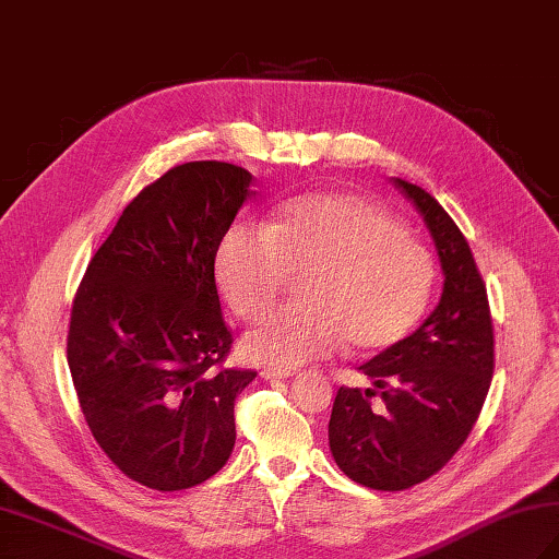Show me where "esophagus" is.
Listing matches in <instances>:
<instances>
[{
    "label": "esophagus",
    "instance_id": "esophagus-1",
    "mask_svg": "<svg viewBox=\"0 0 559 559\" xmlns=\"http://www.w3.org/2000/svg\"><path fill=\"white\" fill-rule=\"evenodd\" d=\"M264 377L266 379H288V377H293V370H264Z\"/></svg>",
    "mask_w": 559,
    "mask_h": 559
}]
</instances>
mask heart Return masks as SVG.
I'll return each instance as SVG.
<instances>
[{"label":"heart","instance_id":"b5f03b06","mask_svg":"<svg viewBox=\"0 0 559 559\" xmlns=\"http://www.w3.org/2000/svg\"><path fill=\"white\" fill-rule=\"evenodd\" d=\"M293 278H305L302 305L249 331L252 362L293 370L343 341L355 353L399 346L430 302L435 261L389 211L322 192L290 201L269 228L235 225L218 245V290L245 322L264 317Z\"/></svg>","mask_w":559,"mask_h":559}]
</instances>
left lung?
<instances>
[{"label": "left lung", "mask_w": 559, "mask_h": 559, "mask_svg": "<svg viewBox=\"0 0 559 559\" xmlns=\"http://www.w3.org/2000/svg\"><path fill=\"white\" fill-rule=\"evenodd\" d=\"M430 230L444 271L435 312L358 370L372 389L341 386L329 420L338 468L372 490H408L466 442L488 396L495 334L488 290L466 237L423 187L394 177ZM383 399L379 407L371 403Z\"/></svg>", "instance_id": "left-lung-1"}]
</instances>
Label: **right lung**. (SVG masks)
Instances as JSON below:
<instances>
[{"label":"right lung","instance_id":"right-lung-1","mask_svg":"<svg viewBox=\"0 0 559 559\" xmlns=\"http://www.w3.org/2000/svg\"><path fill=\"white\" fill-rule=\"evenodd\" d=\"M252 175L221 160L175 165L141 189L88 261L67 360L98 447L151 490H187L225 466L235 399L254 370L223 367L216 252Z\"/></svg>","mask_w":559,"mask_h":559}]
</instances>
